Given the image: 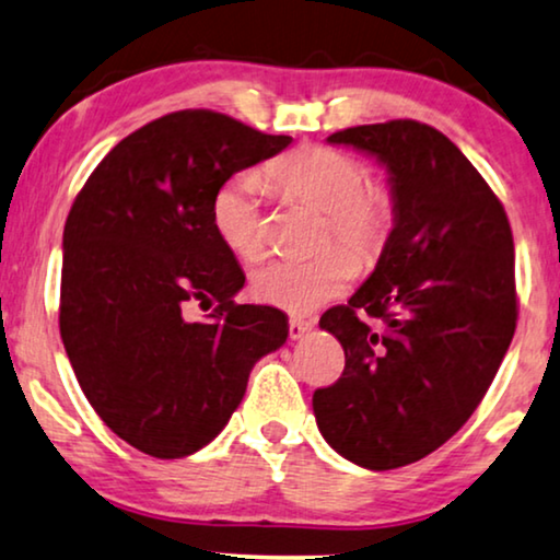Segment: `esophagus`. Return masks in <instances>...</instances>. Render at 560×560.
<instances>
[{
	"mask_svg": "<svg viewBox=\"0 0 560 560\" xmlns=\"http://www.w3.org/2000/svg\"><path fill=\"white\" fill-rule=\"evenodd\" d=\"M310 330H312V319H304V317L289 319V338L292 340H302Z\"/></svg>",
	"mask_w": 560,
	"mask_h": 560,
	"instance_id": "obj_1",
	"label": "esophagus"
}]
</instances>
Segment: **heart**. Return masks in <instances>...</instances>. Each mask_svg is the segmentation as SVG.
<instances>
[{
	"label": "heart",
	"mask_w": 560,
	"mask_h": 560,
	"mask_svg": "<svg viewBox=\"0 0 560 560\" xmlns=\"http://www.w3.org/2000/svg\"><path fill=\"white\" fill-rule=\"evenodd\" d=\"M264 178L276 191L307 202L325 212L323 243L332 237L348 244L325 245L310 258H271L250 273V294L271 307L304 315L330 302L358 273V260H374L394 228V199L378 184H366V166L327 145H302L279 155L264 168ZM210 220L220 243L241 260H253L264 250V212L260 182L243 174L228 178L214 191Z\"/></svg>",
	"instance_id": "obj_1"
}]
</instances>
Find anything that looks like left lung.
<instances>
[{
    "mask_svg": "<svg viewBox=\"0 0 560 560\" xmlns=\"http://www.w3.org/2000/svg\"><path fill=\"white\" fill-rule=\"evenodd\" d=\"M327 140L384 163L394 228L366 284L319 317L346 369L312 409L342 458L389 471L441 448L494 382L517 325L512 228L474 163L430 125L389 119Z\"/></svg>",
    "mask_w": 560,
    "mask_h": 560,
    "instance_id": "left-lung-1",
    "label": "left lung"
}]
</instances>
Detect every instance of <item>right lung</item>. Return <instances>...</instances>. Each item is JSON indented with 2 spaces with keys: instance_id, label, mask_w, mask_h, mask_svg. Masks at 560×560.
I'll return each mask as SVG.
<instances>
[{
  "instance_id": "add662e5",
  "label": "right lung",
  "mask_w": 560,
  "mask_h": 560,
  "mask_svg": "<svg viewBox=\"0 0 560 560\" xmlns=\"http://www.w3.org/2000/svg\"><path fill=\"white\" fill-rule=\"evenodd\" d=\"M292 143L212 109L130 132L77 194L63 228V348L104 424L153 458L205 448L258 358L287 342L281 310L235 304L243 268L214 235V191ZM219 302L191 324V301Z\"/></svg>"
}]
</instances>
